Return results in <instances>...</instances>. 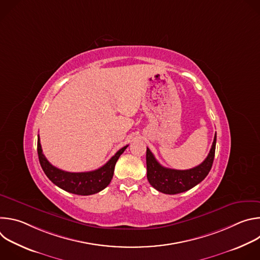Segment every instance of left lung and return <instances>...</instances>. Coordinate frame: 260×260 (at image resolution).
Masks as SVG:
<instances>
[{"label":"left lung","mask_w":260,"mask_h":260,"mask_svg":"<svg viewBox=\"0 0 260 260\" xmlns=\"http://www.w3.org/2000/svg\"><path fill=\"white\" fill-rule=\"evenodd\" d=\"M216 148V134L207 158L198 167L189 170H174L162 167L154 157L149 148L146 151L147 179L159 192L166 194H177L187 191L202 182L209 174Z\"/></svg>","instance_id":"left-lung-1"}]
</instances>
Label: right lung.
Returning <instances> with one entry per match:
<instances>
[{
  "label": "right lung",
  "mask_w": 260,
  "mask_h": 260,
  "mask_svg": "<svg viewBox=\"0 0 260 260\" xmlns=\"http://www.w3.org/2000/svg\"><path fill=\"white\" fill-rule=\"evenodd\" d=\"M128 145L122 147L114 156L98 170L83 173H70L52 166L42 152L40 138L38 137V156L40 165L48 179L59 188L78 196H90L106 188L113 178L114 168L119 156L124 152Z\"/></svg>",
  "instance_id": "obj_1"
}]
</instances>
